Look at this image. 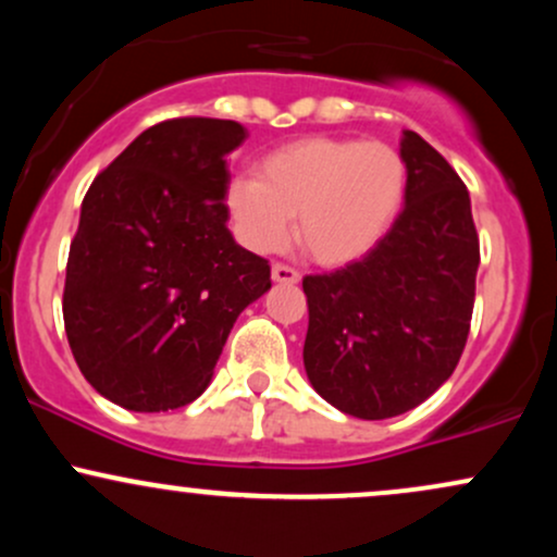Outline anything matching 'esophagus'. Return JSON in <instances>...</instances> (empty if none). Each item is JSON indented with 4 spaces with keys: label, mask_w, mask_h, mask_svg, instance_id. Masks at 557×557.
I'll list each match as a JSON object with an SVG mask.
<instances>
[{
    "label": "esophagus",
    "mask_w": 557,
    "mask_h": 557,
    "mask_svg": "<svg viewBox=\"0 0 557 557\" xmlns=\"http://www.w3.org/2000/svg\"><path fill=\"white\" fill-rule=\"evenodd\" d=\"M272 280L274 283H283V285H296V283H300V272L293 270V267H287V264H274Z\"/></svg>",
    "instance_id": "1"
}]
</instances>
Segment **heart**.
Returning <instances> with one entry per match:
<instances>
[{
  "mask_svg": "<svg viewBox=\"0 0 557 557\" xmlns=\"http://www.w3.org/2000/svg\"><path fill=\"white\" fill-rule=\"evenodd\" d=\"M259 177L227 181L233 233L248 251L274 253L296 238L324 267L359 261L387 235L406 196V162L382 140L311 136L259 162Z\"/></svg>",
  "mask_w": 557,
  "mask_h": 557,
  "instance_id": "b5f03b06",
  "label": "heart"
}]
</instances>
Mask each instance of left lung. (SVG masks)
Masks as SVG:
<instances>
[{
	"label": "left lung",
	"instance_id": "8db88e82",
	"mask_svg": "<svg viewBox=\"0 0 557 557\" xmlns=\"http://www.w3.org/2000/svg\"><path fill=\"white\" fill-rule=\"evenodd\" d=\"M406 203L361 261L304 277L311 387L356 419L411 411L463 354L479 238L469 190L419 133L403 131Z\"/></svg>",
	"mask_w": 557,
	"mask_h": 557
}]
</instances>
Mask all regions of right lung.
<instances>
[{
    "label": "right lung",
    "mask_w": 557,
    "mask_h": 557,
    "mask_svg": "<svg viewBox=\"0 0 557 557\" xmlns=\"http://www.w3.org/2000/svg\"><path fill=\"white\" fill-rule=\"evenodd\" d=\"M235 120L144 131L88 188L70 243L62 317L75 363L107 400L159 413L212 382L235 319L272 287L227 230Z\"/></svg>",
    "instance_id": "add662e5"
}]
</instances>
